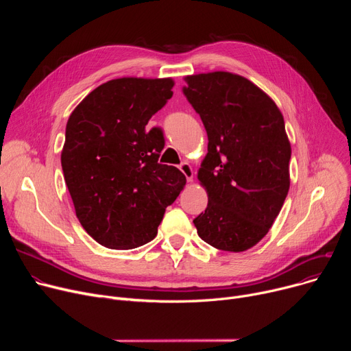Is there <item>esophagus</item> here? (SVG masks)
Wrapping results in <instances>:
<instances>
[{
	"label": "esophagus",
	"mask_w": 351,
	"mask_h": 351,
	"mask_svg": "<svg viewBox=\"0 0 351 351\" xmlns=\"http://www.w3.org/2000/svg\"><path fill=\"white\" fill-rule=\"evenodd\" d=\"M179 169H180V172L186 176V179H188V182H191L192 179H193V171H192V166L188 163V162H182L180 165H179Z\"/></svg>",
	"instance_id": "1"
}]
</instances>
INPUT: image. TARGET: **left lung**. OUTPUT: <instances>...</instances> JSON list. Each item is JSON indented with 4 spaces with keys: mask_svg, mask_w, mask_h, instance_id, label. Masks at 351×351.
Returning a JSON list of instances; mask_svg holds the SVG:
<instances>
[{
    "mask_svg": "<svg viewBox=\"0 0 351 351\" xmlns=\"http://www.w3.org/2000/svg\"><path fill=\"white\" fill-rule=\"evenodd\" d=\"M183 95L208 132L197 179L208 208L193 223L210 246L243 252L262 241L289 192L291 155L283 115L249 80L230 72L185 78Z\"/></svg>",
    "mask_w": 351,
    "mask_h": 351,
    "instance_id": "obj_1",
    "label": "left lung"
}]
</instances>
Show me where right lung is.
Wrapping results in <instances>:
<instances>
[{"label": "right lung", "instance_id": "1", "mask_svg": "<svg viewBox=\"0 0 351 351\" xmlns=\"http://www.w3.org/2000/svg\"><path fill=\"white\" fill-rule=\"evenodd\" d=\"M173 81L119 78L95 88L73 109L61 165L86 233L110 249H135L158 233L165 209L185 186L175 166L159 163L160 128L146 131L171 99Z\"/></svg>", "mask_w": 351, "mask_h": 351}]
</instances>
